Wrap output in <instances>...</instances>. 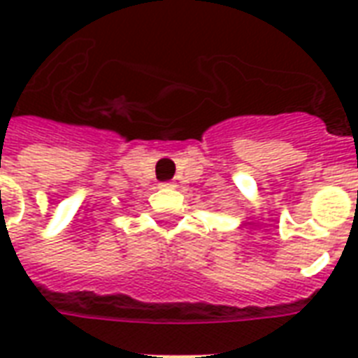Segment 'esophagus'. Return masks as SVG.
<instances>
[{"label": "esophagus", "mask_w": 358, "mask_h": 358, "mask_svg": "<svg viewBox=\"0 0 358 358\" xmlns=\"http://www.w3.org/2000/svg\"><path fill=\"white\" fill-rule=\"evenodd\" d=\"M160 187H162V188H171V187H173V182L166 181V182H162V185H160Z\"/></svg>", "instance_id": "1"}]
</instances>
